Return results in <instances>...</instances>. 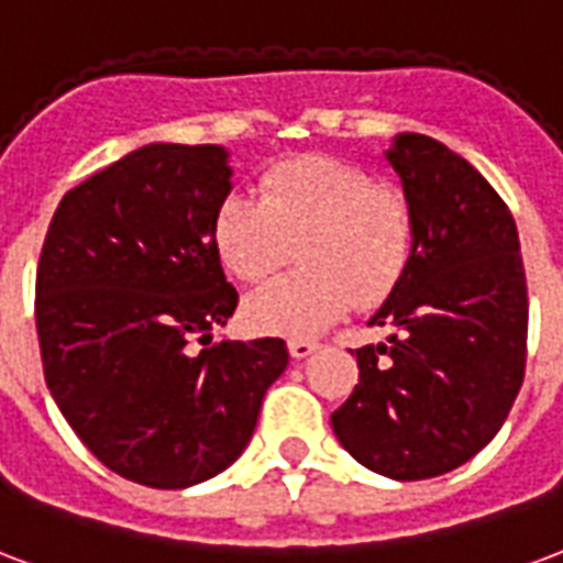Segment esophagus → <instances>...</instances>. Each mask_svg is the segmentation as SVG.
Returning <instances> with one entry per match:
<instances>
[{
  "instance_id": "1",
  "label": "esophagus",
  "mask_w": 563,
  "mask_h": 563,
  "mask_svg": "<svg viewBox=\"0 0 563 563\" xmlns=\"http://www.w3.org/2000/svg\"><path fill=\"white\" fill-rule=\"evenodd\" d=\"M316 349H319V343H316V340H303V336H295V340H289V355L298 357V361L313 355Z\"/></svg>"
}]
</instances>
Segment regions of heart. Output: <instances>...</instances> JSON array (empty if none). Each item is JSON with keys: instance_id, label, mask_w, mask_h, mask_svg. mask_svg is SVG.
<instances>
[{"instance_id": "1", "label": "heart", "mask_w": 563, "mask_h": 563, "mask_svg": "<svg viewBox=\"0 0 563 563\" xmlns=\"http://www.w3.org/2000/svg\"><path fill=\"white\" fill-rule=\"evenodd\" d=\"M211 241L223 268L244 283L271 277L295 247L303 268L256 289L244 316L262 334L310 336L355 301L373 310L397 292L418 232L402 190L334 157L303 154L268 166L256 199H223Z\"/></svg>"}]
</instances>
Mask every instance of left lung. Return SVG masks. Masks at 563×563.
Returning a JSON list of instances; mask_svg holds the SVG:
<instances>
[{"label": "left lung", "mask_w": 563, "mask_h": 563, "mask_svg": "<svg viewBox=\"0 0 563 563\" xmlns=\"http://www.w3.org/2000/svg\"><path fill=\"white\" fill-rule=\"evenodd\" d=\"M415 211V260L355 349L357 385L331 415L369 472L427 481L460 468L501 430L526 378L528 286L510 208L465 157L402 133L387 152Z\"/></svg>", "instance_id": "8db88e82"}]
</instances>
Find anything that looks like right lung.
<instances>
[{
  "mask_svg": "<svg viewBox=\"0 0 563 563\" xmlns=\"http://www.w3.org/2000/svg\"><path fill=\"white\" fill-rule=\"evenodd\" d=\"M229 176L220 145H143L62 197L37 260L49 394L110 472L152 489L239 460L289 364L280 336L211 345L239 307L211 241Z\"/></svg>",
  "mask_w": 563,
  "mask_h": 563,
  "instance_id": "obj_1",
  "label": "right lung"
}]
</instances>
